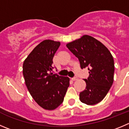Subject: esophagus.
<instances>
[{"label":"esophagus","instance_id":"esophagus-1","mask_svg":"<svg viewBox=\"0 0 129 129\" xmlns=\"http://www.w3.org/2000/svg\"><path fill=\"white\" fill-rule=\"evenodd\" d=\"M71 79L73 80V81H76V80H77V79H78V78H73Z\"/></svg>","mask_w":129,"mask_h":129}]
</instances>
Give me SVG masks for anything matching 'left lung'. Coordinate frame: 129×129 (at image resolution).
<instances>
[{
	"mask_svg": "<svg viewBox=\"0 0 129 129\" xmlns=\"http://www.w3.org/2000/svg\"><path fill=\"white\" fill-rule=\"evenodd\" d=\"M66 46L79 59L81 69L88 67L89 76L84 79L86 86L79 93V99L87 105L100 103L113 83L115 64L111 53L103 43L88 35Z\"/></svg>",
	"mask_w": 129,
	"mask_h": 129,
	"instance_id": "1",
	"label": "left lung"
}]
</instances>
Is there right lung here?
I'll return each mask as SVG.
<instances>
[{
	"label": "right lung",
	"instance_id": "1",
	"mask_svg": "<svg viewBox=\"0 0 129 129\" xmlns=\"http://www.w3.org/2000/svg\"><path fill=\"white\" fill-rule=\"evenodd\" d=\"M60 45L58 41L46 39L39 43L23 64V74L28 92L37 104L53 110L63 101L70 79L53 74V58Z\"/></svg>",
	"mask_w": 129,
	"mask_h": 129
}]
</instances>
